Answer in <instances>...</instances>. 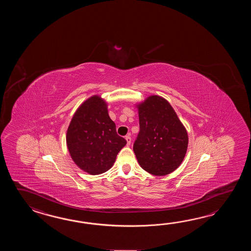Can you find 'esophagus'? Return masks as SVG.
Segmentation results:
<instances>
[{"label": "esophagus", "instance_id": "esophagus-1", "mask_svg": "<svg viewBox=\"0 0 251 251\" xmlns=\"http://www.w3.org/2000/svg\"><path fill=\"white\" fill-rule=\"evenodd\" d=\"M126 140L127 145H130V144H131V137H130V135H126Z\"/></svg>", "mask_w": 251, "mask_h": 251}]
</instances>
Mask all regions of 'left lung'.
I'll return each mask as SVG.
<instances>
[{
  "label": "left lung",
  "mask_w": 251,
  "mask_h": 251,
  "mask_svg": "<svg viewBox=\"0 0 251 251\" xmlns=\"http://www.w3.org/2000/svg\"><path fill=\"white\" fill-rule=\"evenodd\" d=\"M137 108L140 131L133 149L139 164L155 176L168 175L185 158L188 144L187 130L162 97H148Z\"/></svg>",
  "instance_id": "1"
}]
</instances>
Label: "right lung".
I'll use <instances>...</instances> for the list:
<instances>
[{"mask_svg":"<svg viewBox=\"0 0 251 251\" xmlns=\"http://www.w3.org/2000/svg\"><path fill=\"white\" fill-rule=\"evenodd\" d=\"M66 144L72 159L80 170L99 175L112 167L126 141L117 133L106 101L94 95L75 113L67 129Z\"/></svg>","mask_w":251,"mask_h":251,"instance_id":"add662e5","label":"right lung"}]
</instances>
